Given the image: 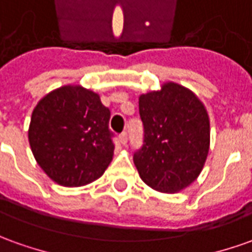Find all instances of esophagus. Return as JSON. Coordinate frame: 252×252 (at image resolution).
<instances>
[{
    "instance_id": "obj_1",
    "label": "esophagus",
    "mask_w": 252,
    "mask_h": 252,
    "mask_svg": "<svg viewBox=\"0 0 252 252\" xmlns=\"http://www.w3.org/2000/svg\"><path fill=\"white\" fill-rule=\"evenodd\" d=\"M119 141H121L122 145H126V144H127V133H126V131H123V133L119 134Z\"/></svg>"
}]
</instances>
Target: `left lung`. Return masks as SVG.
Listing matches in <instances>:
<instances>
[{"label":"left lung","mask_w":252,"mask_h":252,"mask_svg":"<svg viewBox=\"0 0 252 252\" xmlns=\"http://www.w3.org/2000/svg\"><path fill=\"white\" fill-rule=\"evenodd\" d=\"M143 147L133 160L152 189L176 193L195 181L210 148V121L203 103L187 88L167 82L138 98Z\"/></svg>","instance_id":"left-lung-1"}]
</instances>
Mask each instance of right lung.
I'll use <instances>...</instances> for the list:
<instances>
[{"label":"right lung","instance_id":"1","mask_svg":"<svg viewBox=\"0 0 252 252\" xmlns=\"http://www.w3.org/2000/svg\"><path fill=\"white\" fill-rule=\"evenodd\" d=\"M111 112L82 86H62L39 100L29 129L32 155L49 178L82 187L103 176L114 156Z\"/></svg>","mask_w":252,"mask_h":252}]
</instances>
